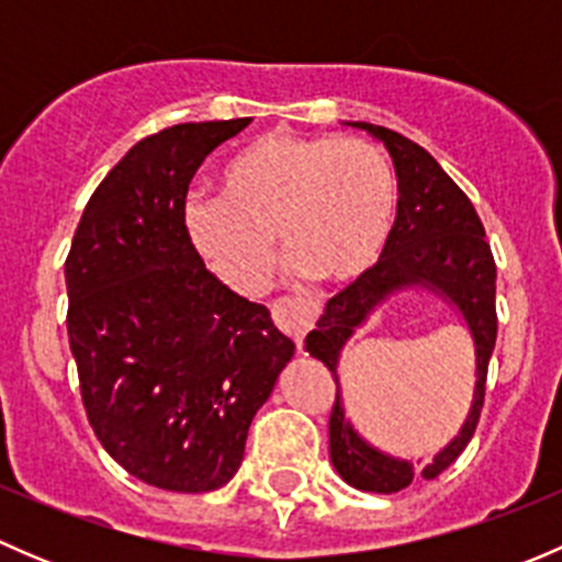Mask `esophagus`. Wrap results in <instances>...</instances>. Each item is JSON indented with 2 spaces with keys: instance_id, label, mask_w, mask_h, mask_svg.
Returning <instances> with one entry per match:
<instances>
[{
  "instance_id": "1",
  "label": "esophagus",
  "mask_w": 562,
  "mask_h": 562,
  "mask_svg": "<svg viewBox=\"0 0 562 562\" xmlns=\"http://www.w3.org/2000/svg\"><path fill=\"white\" fill-rule=\"evenodd\" d=\"M271 317H274L277 326H280L293 342H296V348L302 350L304 337H307V331L317 321V304L313 299H302V296L277 299V302L271 304Z\"/></svg>"
}]
</instances>
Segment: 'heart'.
I'll list each match as a JSON object with an SVG mask.
<instances>
[{"instance_id":"b5f03b06","label":"heart","mask_w":562,"mask_h":562,"mask_svg":"<svg viewBox=\"0 0 562 562\" xmlns=\"http://www.w3.org/2000/svg\"><path fill=\"white\" fill-rule=\"evenodd\" d=\"M396 212L386 157L361 140L266 133L225 162L220 198H190L184 231L234 291H252L277 234L293 271L348 282L378 263Z\"/></svg>"}]
</instances>
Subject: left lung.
<instances>
[{
    "instance_id": "left-lung-1",
    "label": "left lung",
    "mask_w": 562,
    "mask_h": 562,
    "mask_svg": "<svg viewBox=\"0 0 562 562\" xmlns=\"http://www.w3.org/2000/svg\"><path fill=\"white\" fill-rule=\"evenodd\" d=\"M348 124L356 130H367L389 149L396 179H400L396 181L400 187L396 220L381 260L367 269L359 280L350 282L345 291L328 299L326 310L317 317V326L307 334L304 348L328 367L337 383V396L328 416V454H331L334 470L356 490L391 495V492L405 490L418 475L427 481L438 479L451 462H457V457L473 438L481 407H484L486 370H490L497 337V269L473 203L427 149L389 127H378L370 122ZM407 286L432 290L454 303L476 348V389L469 418L458 438L429 465L407 463L367 445L344 416L336 375L338 353L355 328L363 325L378 303Z\"/></svg>"
}]
</instances>
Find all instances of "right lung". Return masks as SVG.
I'll use <instances>...</instances> for the list:
<instances>
[{
    "label": "right lung",
    "instance_id": "1",
    "mask_svg": "<svg viewBox=\"0 0 562 562\" xmlns=\"http://www.w3.org/2000/svg\"><path fill=\"white\" fill-rule=\"evenodd\" d=\"M247 124L187 122L138 140L92 192L65 260L89 424L108 454L157 490L228 484L296 350L263 304L203 266L184 231L192 176Z\"/></svg>",
    "mask_w": 562,
    "mask_h": 562
}]
</instances>
